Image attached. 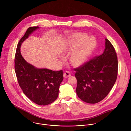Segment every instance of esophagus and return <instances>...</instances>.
Returning <instances> with one entry per match:
<instances>
[{
    "instance_id": "esophagus-1",
    "label": "esophagus",
    "mask_w": 131,
    "mask_h": 131,
    "mask_svg": "<svg viewBox=\"0 0 131 131\" xmlns=\"http://www.w3.org/2000/svg\"><path fill=\"white\" fill-rule=\"evenodd\" d=\"M70 75H71V74H70V72L68 71H66L64 73V78H68V77H70Z\"/></svg>"
}]
</instances>
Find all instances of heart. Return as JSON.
<instances>
[{
    "label": "heart",
    "mask_w": 131,
    "mask_h": 131,
    "mask_svg": "<svg viewBox=\"0 0 131 131\" xmlns=\"http://www.w3.org/2000/svg\"><path fill=\"white\" fill-rule=\"evenodd\" d=\"M88 39V36L85 34L78 33L74 34L72 36L69 45L66 48V50L70 51L74 49L82 44ZM95 40L93 37H91L86 41L77 50L72 53L70 58L71 63L76 66L82 64L92 52L95 46Z\"/></svg>",
    "instance_id": "obj_1"
}]
</instances>
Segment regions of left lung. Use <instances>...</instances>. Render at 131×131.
I'll return each instance as SVG.
<instances>
[{"label": "left lung", "mask_w": 131, "mask_h": 131, "mask_svg": "<svg viewBox=\"0 0 131 131\" xmlns=\"http://www.w3.org/2000/svg\"><path fill=\"white\" fill-rule=\"evenodd\" d=\"M105 40L102 54L74 68L77 80V94L87 103L95 104L102 101L117 80V55L113 45L107 39Z\"/></svg>", "instance_id": "8db88e82"}]
</instances>
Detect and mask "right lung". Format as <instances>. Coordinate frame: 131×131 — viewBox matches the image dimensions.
<instances>
[{
	"mask_svg": "<svg viewBox=\"0 0 131 131\" xmlns=\"http://www.w3.org/2000/svg\"><path fill=\"white\" fill-rule=\"evenodd\" d=\"M38 28L29 27L18 42L14 59V69L17 81L26 96L39 105H47L58 97L59 87L63 80V72L48 69H38L27 63L20 52L22 42L29 35Z\"/></svg>",
	"mask_w": 131,
	"mask_h": 131,
	"instance_id": "right-lung-1",
	"label": "right lung"
}]
</instances>
